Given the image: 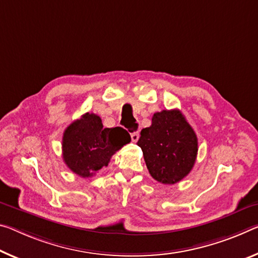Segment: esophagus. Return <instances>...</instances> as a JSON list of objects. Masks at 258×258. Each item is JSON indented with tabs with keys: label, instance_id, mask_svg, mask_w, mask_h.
<instances>
[{
	"label": "esophagus",
	"instance_id": "34e87169",
	"mask_svg": "<svg viewBox=\"0 0 258 258\" xmlns=\"http://www.w3.org/2000/svg\"><path fill=\"white\" fill-rule=\"evenodd\" d=\"M139 137H140V134H139V132L131 133V139H132L133 142H137L139 140Z\"/></svg>",
	"mask_w": 258,
	"mask_h": 258
}]
</instances>
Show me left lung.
<instances>
[{"label": "left lung", "mask_w": 258, "mask_h": 258, "mask_svg": "<svg viewBox=\"0 0 258 258\" xmlns=\"http://www.w3.org/2000/svg\"><path fill=\"white\" fill-rule=\"evenodd\" d=\"M140 134L138 146L155 180L173 185L193 169L199 149L198 137L178 109L154 113L151 125Z\"/></svg>", "instance_id": "8db88e82"}]
</instances>
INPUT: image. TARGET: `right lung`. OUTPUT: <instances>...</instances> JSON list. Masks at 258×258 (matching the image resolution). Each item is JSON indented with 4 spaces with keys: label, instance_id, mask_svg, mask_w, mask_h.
<instances>
[{
    "label": "right lung",
    "instance_id": "obj_1",
    "mask_svg": "<svg viewBox=\"0 0 258 258\" xmlns=\"http://www.w3.org/2000/svg\"><path fill=\"white\" fill-rule=\"evenodd\" d=\"M130 141L127 131L103 127L97 114L87 112L64 131L63 159L72 172L88 178L108 166L112 155Z\"/></svg>",
    "mask_w": 258,
    "mask_h": 258
}]
</instances>
